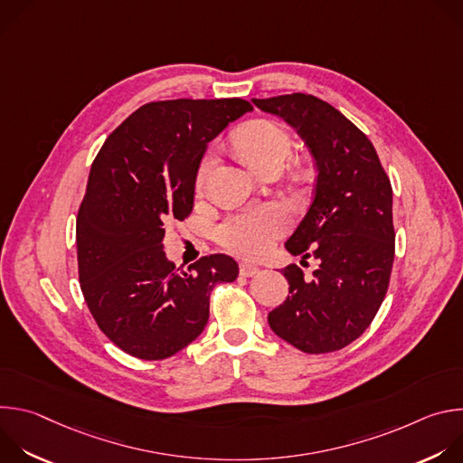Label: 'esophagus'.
<instances>
[{"mask_svg":"<svg viewBox=\"0 0 463 463\" xmlns=\"http://www.w3.org/2000/svg\"><path fill=\"white\" fill-rule=\"evenodd\" d=\"M258 273V266H254V263L250 261H241L240 263V275L241 277H252Z\"/></svg>","mask_w":463,"mask_h":463,"instance_id":"esophagus-1","label":"esophagus"}]
</instances>
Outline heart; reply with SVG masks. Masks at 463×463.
<instances>
[{"label": "heart", "instance_id": "1", "mask_svg": "<svg viewBox=\"0 0 463 463\" xmlns=\"http://www.w3.org/2000/svg\"><path fill=\"white\" fill-rule=\"evenodd\" d=\"M234 143L240 154L260 172L282 163L293 152V139L288 129L269 118H254L243 124L236 134ZM214 156L207 154L197 168L195 184L203 186ZM289 227L288 213L279 205H261L223 220L216 229L218 243L240 256H260L266 252L277 238Z\"/></svg>", "mask_w": 463, "mask_h": 463}]
</instances>
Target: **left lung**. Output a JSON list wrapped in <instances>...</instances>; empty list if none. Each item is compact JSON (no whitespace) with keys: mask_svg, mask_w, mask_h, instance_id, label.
I'll use <instances>...</instances> for the list:
<instances>
[{"mask_svg":"<svg viewBox=\"0 0 463 463\" xmlns=\"http://www.w3.org/2000/svg\"><path fill=\"white\" fill-rule=\"evenodd\" d=\"M252 102L298 131L318 172L313 203L286 241L302 263L313 256L318 268L309 279L295 263L282 269L291 295L269 313V326L300 352H337L364 334L388 289L390 179L372 141L326 100L291 93Z\"/></svg>","mask_w":463,"mask_h":463,"instance_id":"obj_1","label":"left lung"}]
</instances>
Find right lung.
Wrapping results in <instances>:
<instances>
[{
    "instance_id": "add662e5",
    "label": "right lung",
    "mask_w": 463,
    "mask_h": 463,
    "mask_svg": "<svg viewBox=\"0 0 463 463\" xmlns=\"http://www.w3.org/2000/svg\"><path fill=\"white\" fill-rule=\"evenodd\" d=\"M252 106L243 99H175L131 113L97 154L77 216L79 280L102 334L145 361L172 357L203 332L211 293L234 282L227 254L166 260L165 227L194 207L207 145Z\"/></svg>"
}]
</instances>
